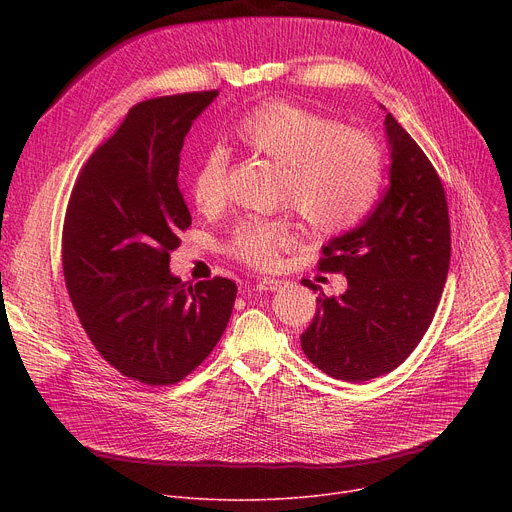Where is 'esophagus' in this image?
Instances as JSON below:
<instances>
[{
	"label": "esophagus",
	"mask_w": 512,
	"mask_h": 512,
	"mask_svg": "<svg viewBox=\"0 0 512 512\" xmlns=\"http://www.w3.org/2000/svg\"><path fill=\"white\" fill-rule=\"evenodd\" d=\"M281 279H273V277H263V279H259V283H257V287L259 289H263V291H275V289H279L281 287Z\"/></svg>",
	"instance_id": "esophagus-1"
}]
</instances>
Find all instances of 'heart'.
Segmentation results:
<instances>
[{
  "instance_id": "heart-1",
  "label": "heart",
  "mask_w": 512,
  "mask_h": 512,
  "mask_svg": "<svg viewBox=\"0 0 512 512\" xmlns=\"http://www.w3.org/2000/svg\"><path fill=\"white\" fill-rule=\"evenodd\" d=\"M233 148L279 168V204L294 208L320 235L354 227L373 206L383 178L379 143L316 111L275 101L245 115L231 131ZM190 200L204 216L227 206V160L208 154L190 178ZM296 243L287 218H245L229 253L251 267H273Z\"/></svg>"
}]
</instances>
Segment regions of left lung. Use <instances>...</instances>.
<instances>
[{
	"label": "left lung",
	"mask_w": 512,
	"mask_h": 512,
	"mask_svg": "<svg viewBox=\"0 0 512 512\" xmlns=\"http://www.w3.org/2000/svg\"><path fill=\"white\" fill-rule=\"evenodd\" d=\"M385 133L391 154L385 196L360 227L330 239L318 263L322 271L344 273L348 287L338 298H316L318 312L300 336L320 371L348 383L387 375L413 352L450 267L442 180L391 113Z\"/></svg>",
	"instance_id": "obj_1"
}]
</instances>
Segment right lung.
Returning a JSON list of instances; mask_svg holds the SVG:
<instances>
[{
    "label": "right lung",
    "instance_id": "obj_1",
    "mask_svg": "<svg viewBox=\"0 0 512 512\" xmlns=\"http://www.w3.org/2000/svg\"><path fill=\"white\" fill-rule=\"evenodd\" d=\"M218 91L143 101L72 188L62 269L75 312L121 375L150 387L190 375L221 340L237 298L227 277L182 281L170 253L192 223L178 188L184 137Z\"/></svg>",
    "mask_w": 512,
    "mask_h": 512
}]
</instances>
